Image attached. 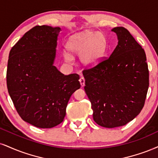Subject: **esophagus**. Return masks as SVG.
I'll return each mask as SVG.
<instances>
[{"label": "esophagus", "mask_w": 158, "mask_h": 158, "mask_svg": "<svg viewBox=\"0 0 158 158\" xmlns=\"http://www.w3.org/2000/svg\"><path fill=\"white\" fill-rule=\"evenodd\" d=\"M79 81H80V83H81V86H84L85 85V78L83 77H81V78H80V80H79Z\"/></svg>", "instance_id": "obj_1"}]
</instances>
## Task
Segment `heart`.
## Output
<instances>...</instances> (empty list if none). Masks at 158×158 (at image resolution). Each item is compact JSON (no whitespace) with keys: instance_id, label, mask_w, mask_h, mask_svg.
Instances as JSON below:
<instances>
[{"instance_id":"b5f03b06","label":"heart","mask_w":158,"mask_h":158,"mask_svg":"<svg viewBox=\"0 0 158 158\" xmlns=\"http://www.w3.org/2000/svg\"><path fill=\"white\" fill-rule=\"evenodd\" d=\"M68 52L73 56H81L85 66L94 67L100 63L106 52L107 41L100 32L85 31L71 36L67 42ZM66 61H72L73 57L64 53Z\"/></svg>"}]
</instances>
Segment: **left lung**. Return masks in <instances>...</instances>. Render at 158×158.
<instances>
[{"mask_svg":"<svg viewBox=\"0 0 158 158\" xmlns=\"http://www.w3.org/2000/svg\"><path fill=\"white\" fill-rule=\"evenodd\" d=\"M112 31L118 42L110 57L83 71L93 118L107 128L125 125L140 114L149 84L144 50L124 27Z\"/></svg>","mask_w":158,"mask_h":158,"instance_id":"obj_1","label":"left lung"}]
</instances>
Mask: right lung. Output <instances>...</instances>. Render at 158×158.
Instances as JSON below:
<instances>
[{"label": "right lung", "mask_w": 158, "mask_h": 158, "mask_svg": "<svg viewBox=\"0 0 158 158\" xmlns=\"http://www.w3.org/2000/svg\"><path fill=\"white\" fill-rule=\"evenodd\" d=\"M59 27L36 25L9 52V94L23 120L40 128L61 124L72 94L81 88L79 75H64L53 66Z\"/></svg>", "instance_id": "1"}]
</instances>
